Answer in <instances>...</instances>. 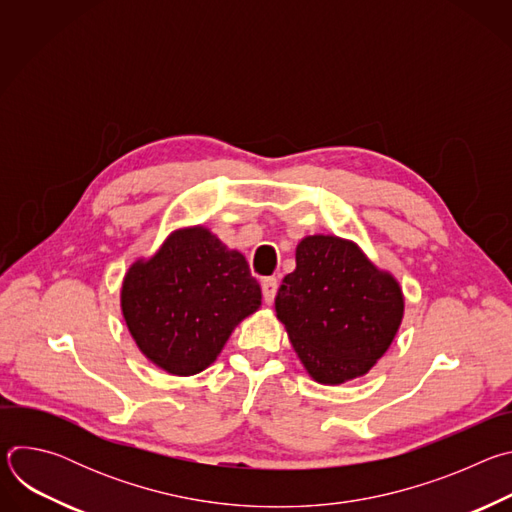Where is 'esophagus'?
Wrapping results in <instances>:
<instances>
[{"label": "esophagus", "instance_id": "obj_1", "mask_svg": "<svg viewBox=\"0 0 512 512\" xmlns=\"http://www.w3.org/2000/svg\"><path fill=\"white\" fill-rule=\"evenodd\" d=\"M277 287H279V283H277V279H275V277H265V279L261 281V289H263V300H265V304H273L275 294H277Z\"/></svg>", "mask_w": 512, "mask_h": 512}]
</instances>
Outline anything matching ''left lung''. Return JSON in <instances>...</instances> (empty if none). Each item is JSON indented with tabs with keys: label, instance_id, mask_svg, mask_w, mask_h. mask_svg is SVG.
Returning a JSON list of instances; mask_svg holds the SVG:
<instances>
[{
	"label": "left lung",
	"instance_id": "obj_1",
	"mask_svg": "<svg viewBox=\"0 0 512 512\" xmlns=\"http://www.w3.org/2000/svg\"><path fill=\"white\" fill-rule=\"evenodd\" d=\"M403 308L397 279L354 243L330 235L298 245L296 271L283 277L275 298L291 344L322 385L367 375L391 346Z\"/></svg>",
	"mask_w": 512,
	"mask_h": 512
}]
</instances>
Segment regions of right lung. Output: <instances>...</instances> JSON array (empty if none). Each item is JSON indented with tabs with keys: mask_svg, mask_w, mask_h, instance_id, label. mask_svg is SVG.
<instances>
[{
	"mask_svg": "<svg viewBox=\"0 0 512 512\" xmlns=\"http://www.w3.org/2000/svg\"><path fill=\"white\" fill-rule=\"evenodd\" d=\"M261 306L245 257L208 229L172 233L148 261H135L121 287L125 324L160 369L190 377L216 360L237 324Z\"/></svg>",
	"mask_w": 512,
	"mask_h": 512,
	"instance_id": "add662e5",
	"label": "right lung"
}]
</instances>
